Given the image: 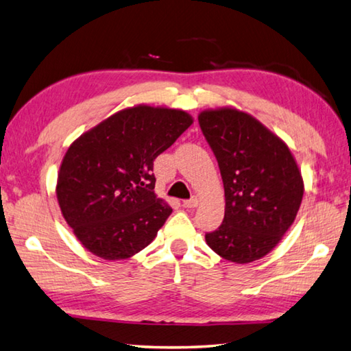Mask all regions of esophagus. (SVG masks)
Instances as JSON below:
<instances>
[{
  "mask_svg": "<svg viewBox=\"0 0 351 351\" xmlns=\"http://www.w3.org/2000/svg\"><path fill=\"white\" fill-rule=\"evenodd\" d=\"M197 204H199V197H197V196H192V197H190V199L184 201V207L195 208V207H197Z\"/></svg>",
  "mask_w": 351,
  "mask_h": 351,
  "instance_id": "obj_1",
  "label": "esophagus"
}]
</instances>
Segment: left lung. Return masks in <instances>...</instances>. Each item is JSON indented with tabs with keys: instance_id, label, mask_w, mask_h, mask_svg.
<instances>
[{
	"instance_id": "1",
	"label": "left lung",
	"mask_w": 351,
	"mask_h": 351,
	"mask_svg": "<svg viewBox=\"0 0 351 351\" xmlns=\"http://www.w3.org/2000/svg\"><path fill=\"white\" fill-rule=\"evenodd\" d=\"M199 127L218 161L226 213L206 242L230 263L264 258L289 230L304 181L290 149L256 118L232 107L204 110Z\"/></svg>"
}]
</instances>
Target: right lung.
<instances>
[{
    "mask_svg": "<svg viewBox=\"0 0 351 351\" xmlns=\"http://www.w3.org/2000/svg\"><path fill=\"white\" fill-rule=\"evenodd\" d=\"M192 123L184 110L139 104L70 144L56 197L75 237L95 256L127 259L155 239L171 207L155 195L154 161Z\"/></svg>",
    "mask_w": 351,
    "mask_h": 351,
    "instance_id": "1",
    "label": "right lung"
}]
</instances>
